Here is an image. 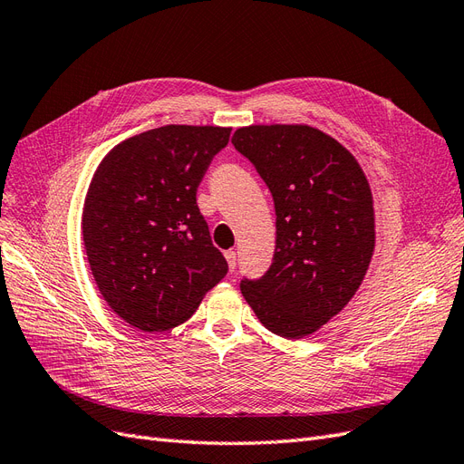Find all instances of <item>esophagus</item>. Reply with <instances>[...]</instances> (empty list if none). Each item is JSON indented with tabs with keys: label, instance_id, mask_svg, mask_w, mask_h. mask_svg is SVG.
<instances>
[{
	"label": "esophagus",
	"instance_id": "1",
	"mask_svg": "<svg viewBox=\"0 0 464 464\" xmlns=\"http://www.w3.org/2000/svg\"><path fill=\"white\" fill-rule=\"evenodd\" d=\"M224 257H227V261H228V269H230V271H234V269H236V263H237L236 251H232V249L224 251Z\"/></svg>",
	"mask_w": 464,
	"mask_h": 464
}]
</instances>
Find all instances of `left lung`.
Returning <instances> with one entry per match:
<instances>
[{"instance_id": "1", "label": "left lung", "mask_w": 464, "mask_h": 464, "mask_svg": "<svg viewBox=\"0 0 464 464\" xmlns=\"http://www.w3.org/2000/svg\"><path fill=\"white\" fill-rule=\"evenodd\" d=\"M232 143L269 188L276 215L273 263L261 278H244L242 294L271 333L302 339L366 276L375 246L370 184L353 154L310 125H249Z\"/></svg>"}]
</instances>
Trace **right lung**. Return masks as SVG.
I'll return each mask as SVG.
<instances>
[{"label":"right lung","instance_id":"1","mask_svg":"<svg viewBox=\"0 0 464 464\" xmlns=\"http://www.w3.org/2000/svg\"><path fill=\"white\" fill-rule=\"evenodd\" d=\"M230 131L164 125L125 139L96 168L82 240L102 298L137 329L184 323L228 273L210 242L198 188Z\"/></svg>","mask_w":464,"mask_h":464}]
</instances>
